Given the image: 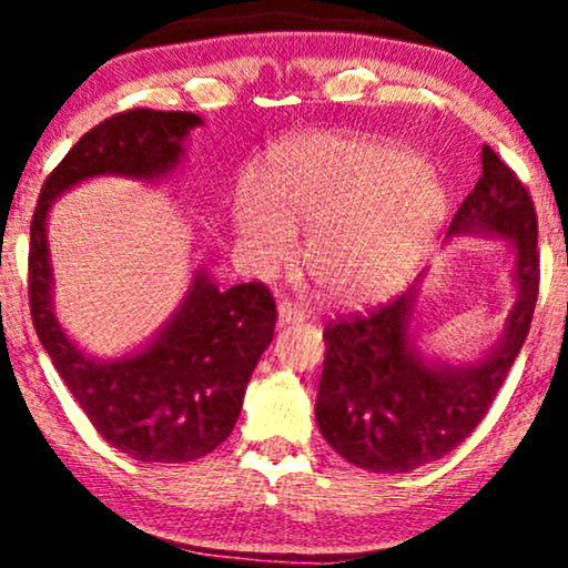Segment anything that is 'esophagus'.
I'll return each instance as SVG.
<instances>
[{"mask_svg":"<svg viewBox=\"0 0 568 568\" xmlns=\"http://www.w3.org/2000/svg\"><path fill=\"white\" fill-rule=\"evenodd\" d=\"M306 312L298 304L293 302H280L277 306V323L280 325H291V323H304Z\"/></svg>","mask_w":568,"mask_h":568,"instance_id":"obj_1","label":"esophagus"}]
</instances>
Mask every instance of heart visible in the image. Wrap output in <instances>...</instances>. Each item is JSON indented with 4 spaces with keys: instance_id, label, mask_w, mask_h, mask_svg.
Masks as SVG:
<instances>
[{
    "instance_id": "1",
    "label": "heart",
    "mask_w": 568,
    "mask_h": 568,
    "mask_svg": "<svg viewBox=\"0 0 568 568\" xmlns=\"http://www.w3.org/2000/svg\"><path fill=\"white\" fill-rule=\"evenodd\" d=\"M446 189L419 154L342 135H298L264 162L232 207L245 262L275 275L310 232L304 262L338 304H374L408 283L446 221Z\"/></svg>"
}]
</instances>
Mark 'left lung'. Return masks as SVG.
Here are the masks:
<instances>
[{
	"label": "left lung",
	"mask_w": 568,
	"mask_h": 568,
	"mask_svg": "<svg viewBox=\"0 0 568 568\" xmlns=\"http://www.w3.org/2000/svg\"><path fill=\"white\" fill-rule=\"evenodd\" d=\"M484 173L448 226L456 234L505 240L513 251L515 304L499 342L473 363L422 355L410 331L422 275L371 315L325 328V363L315 416L323 438L368 473H410L454 452L486 416L524 347L539 293L537 213L518 175L491 146Z\"/></svg>",
	"instance_id": "1"
}]
</instances>
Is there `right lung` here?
Here are the masks:
<instances>
[{
  "label": "right lung",
  "mask_w": 568,
  "mask_h": 568,
  "mask_svg": "<svg viewBox=\"0 0 568 568\" xmlns=\"http://www.w3.org/2000/svg\"><path fill=\"white\" fill-rule=\"evenodd\" d=\"M192 112L133 109L71 146L39 194L29 245V304L37 336L103 440L139 462L179 465L221 446L243 408L262 352L275 336V298L262 283L221 291L202 266L179 310L143 344L112 361L88 355L58 323L48 216L63 192L98 175L160 181L184 160Z\"/></svg>",
  "instance_id": "right-lung-1"
}]
</instances>
